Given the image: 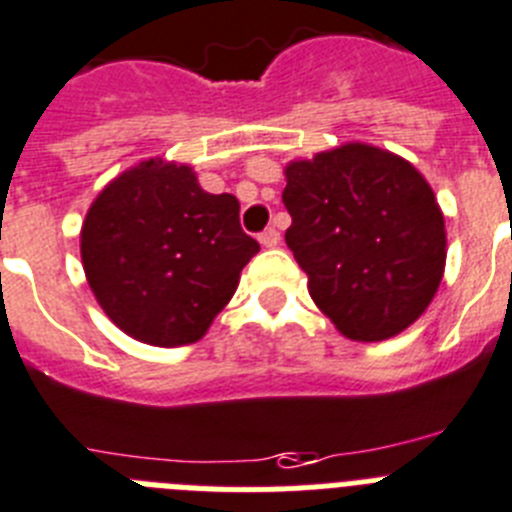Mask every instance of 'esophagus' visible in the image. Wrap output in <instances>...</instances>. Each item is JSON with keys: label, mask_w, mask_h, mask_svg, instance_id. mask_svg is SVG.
I'll return each instance as SVG.
<instances>
[{"label": "esophagus", "mask_w": 512, "mask_h": 512, "mask_svg": "<svg viewBox=\"0 0 512 512\" xmlns=\"http://www.w3.org/2000/svg\"><path fill=\"white\" fill-rule=\"evenodd\" d=\"M260 244H263V247H268V249L278 247V244H281V234H278V231L270 226V229H265L263 234H260Z\"/></svg>", "instance_id": "1"}]
</instances>
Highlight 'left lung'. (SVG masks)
Wrapping results in <instances>:
<instances>
[{
    "mask_svg": "<svg viewBox=\"0 0 512 512\" xmlns=\"http://www.w3.org/2000/svg\"><path fill=\"white\" fill-rule=\"evenodd\" d=\"M286 244L312 302L351 341H385L414 325L445 273L440 203L414 163L369 143L289 161Z\"/></svg>",
    "mask_w": 512,
    "mask_h": 512,
    "instance_id": "1",
    "label": "left lung"
}]
</instances>
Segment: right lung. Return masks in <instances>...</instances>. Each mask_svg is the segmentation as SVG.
I'll return each instance as SVG.
<instances>
[{
    "label": "right lung",
    "instance_id": "1",
    "mask_svg": "<svg viewBox=\"0 0 512 512\" xmlns=\"http://www.w3.org/2000/svg\"><path fill=\"white\" fill-rule=\"evenodd\" d=\"M257 252L239 226V200L210 195L192 166L166 158L114 176L80 229L85 278L106 317L161 349L208 333Z\"/></svg>",
    "mask_w": 512,
    "mask_h": 512
}]
</instances>
